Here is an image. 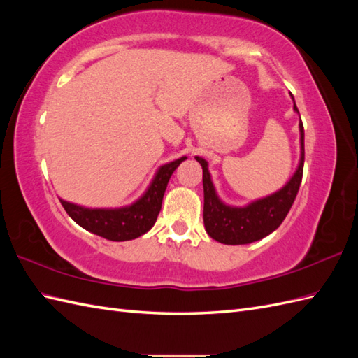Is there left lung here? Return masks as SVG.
I'll return each mask as SVG.
<instances>
[{
	"label": "left lung",
	"mask_w": 358,
	"mask_h": 358,
	"mask_svg": "<svg viewBox=\"0 0 358 358\" xmlns=\"http://www.w3.org/2000/svg\"><path fill=\"white\" fill-rule=\"evenodd\" d=\"M294 98V96H292ZM294 110L299 112L294 101ZM300 143L301 157L292 178L285 187L264 196L262 200L248 204L245 208L227 206L218 199L215 187L212 185L210 173L208 171V162L200 157H195L203 167V189H204V208L203 222L209 237L224 243V245H248L257 240L264 238L283 223L289 209L299 194L303 164H305V129L300 121Z\"/></svg>",
	"instance_id": "obj_1"
}]
</instances>
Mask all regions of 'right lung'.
<instances>
[{
    "mask_svg": "<svg viewBox=\"0 0 358 358\" xmlns=\"http://www.w3.org/2000/svg\"><path fill=\"white\" fill-rule=\"evenodd\" d=\"M186 157L158 167L154 180L138 200L118 209H89L59 200L75 223L110 241L134 240L155 224L171 175Z\"/></svg>",
    "mask_w": 358,
    "mask_h": 358,
    "instance_id": "right-lung-1",
    "label": "right lung"
}]
</instances>
